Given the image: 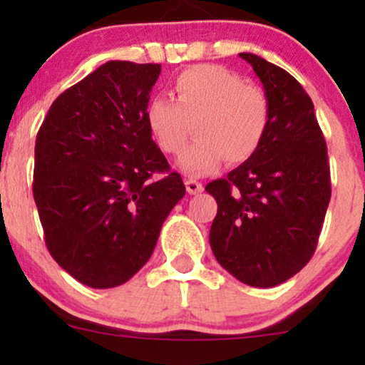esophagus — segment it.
<instances>
[{"label": "esophagus", "mask_w": 365, "mask_h": 365, "mask_svg": "<svg viewBox=\"0 0 365 365\" xmlns=\"http://www.w3.org/2000/svg\"><path fill=\"white\" fill-rule=\"evenodd\" d=\"M185 187H187L188 194H199V192L204 190L202 183L197 182V180H192V178H187L185 180Z\"/></svg>", "instance_id": "obj_1"}]
</instances>
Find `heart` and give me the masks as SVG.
Returning <instances> with one entry per match:
<instances>
[{
    "label": "heart",
    "mask_w": 365,
    "mask_h": 365,
    "mask_svg": "<svg viewBox=\"0 0 365 365\" xmlns=\"http://www.w3.org/2000/svg\"><path fill=\"white\" fill-rule=\"evenodd\" d=\"M173 98H156L145 108V123L158 148L177 156L192 125L195 142L178 165L188 175H206L249 161L261 149L271 125L266 91L220 65H195L173 81Z\"/></svg>",
    "instance_id": "b5f03b06"
}]
</instances>
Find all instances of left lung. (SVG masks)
Listing matches in <instances>:
<instances>
[{"label":"left lung","mask_w":365,"mask_h":365,"mask_svg":"<svg viewBox=\"0 0 365 365\" xmlns=\"http://www.w3.org/2000/svg\"><path fill=\"white\" fill-rule=\"evenodd\" d=\"M261 78L271 125L249 161L212 180L217 212L209 244L238 282L269 288L311 261L331 199L326 140L307 92L287 70L240 53Z\"/></svg>","instance_id":"8db88e82"}]
</instances>
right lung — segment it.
Returning <instances> with one entry per match:
<instances>
[{
  "label": "right lung",
  "mask_w": 365,
  "mask_h": 365,
  "mask_svg": "<svg viewBox=\"0 0 365 365\" xmlns=\"http://www.w3.org/2000/svg\"><path fill=\"white\" fill-rule=\"evenodd\" d=\"M159 73L158 63H104L54 99L37 132L32 192L46 247L91 288L128 282L185 195L145 123Z\"/></svg>",
  "instance_id": "1"
}]
</instances>
